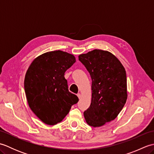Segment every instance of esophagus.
I'll list each match as a JSON object with an SVG mask.
<instances>
[{
    "label": "esophagus",
    "instance_id": "1",
    "mask_svg": "<svg viewBox=\"0 0 154 154\" xmlns=\"http://www.w3.org/2000/svg\"><path fill=\"white\" fill-rule=\"evenodd\" d=\"M77 97H78V98H79V99H81V94L80 93H77Z\"/></svg>",
    "mask_w": 154,
    "mask_h": 154
}]
</instances>
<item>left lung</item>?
<instances>
[{
    "instance_id": "1",
    "label": "left lung",
    "mask_w": 154,
    "mask_h": 154,
    "mask_svg": "<svg viewBox=\"0 0 154 154\" xmlns=\"http://www.w3.org/2000/svg\"><path fill=\"white\" fill-rule=\"evenodd\" d=\"M92 79V99L84 112L87 123L99 127L114 120L127 99L125 69L110 52L94 50L79 55Z\"/></svg>"
}]
</instances>
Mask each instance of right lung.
I'll return each instance as SVG.
<instances>
[{
  "label": "right lung",
  "instance_id": "add662e5",
  "mask_svg": "<svg viewBox=\"0 0 154 154\" xmlns=\"http://www.w3.org/2000/svg\"><path fill=\"white\" fill-rule=\"evenodd\" d=\"M75 62V57L67 52H47L35 58L26 73L24 90L29 106L48 125L60 122L79 101L69 91L64 77Z\"/></svg>",
  "mask_w": 154,
  "mask_h": 154
}]
</instances>
